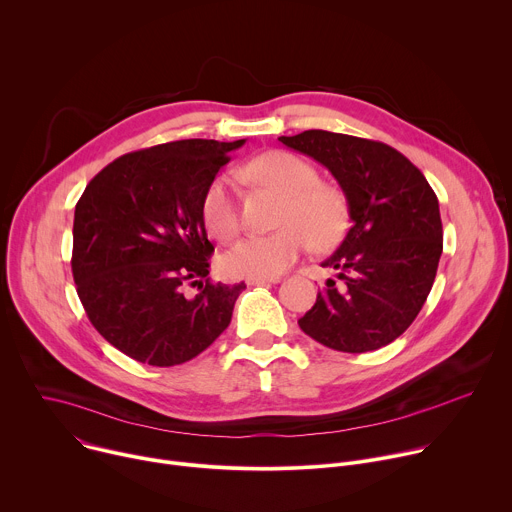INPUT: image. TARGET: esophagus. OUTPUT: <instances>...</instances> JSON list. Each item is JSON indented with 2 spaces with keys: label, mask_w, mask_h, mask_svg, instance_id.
<instances>
[{
  "label": "esophagus",
  "mask_w": 512,
  "mask_h": 512,
  "mask_svg": "<svg viewBox=\"0 0 512 512\" xmlns=\"http://www.w3.org/2000/svg\"><path fill=\"white\" fill-rule=\"evenodd\" d=\"M281 277H253V279H247L249 285H269V283H279Z\"/></svg>",
  "instance_id": "1"
}]
</instances>
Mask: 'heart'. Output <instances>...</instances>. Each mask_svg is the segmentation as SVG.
<instances>
[{
	"mask_svg": "<svg viewBox=\"0 0 512 512\" xmlns=\"http://www.w3.org/2000/svg\"><path fill=\"white\" fill-rule=\"evenodd\" d=\"M245 174L283 196L277 227L271 235H249L237 241L223 257L221 269L229 277H277L294 265L310 247L330 249L346 231V200L330 184L318 182V172L306 160L289 152H267L255 158ZM202 223L218 241H231L239 233V212L233 184L216 176L204 190L200 204Z\"/></svg>",
	"mask_w": 512,
	"mask_h": 512,
	"instance_id": "b5f03b06",
	"label": "heart"
}]
</instances>
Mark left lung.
Segmentation results:
<instances>
[{"instance_id":"8db88e82","label":"left lung","mask_w":512,"mask_h":512,"mask_svg":"<svg viewBox=\"0 0 512 512\" xmlns=\"http://www.w3.org/2000/svg\"><path fill=\"white\" fill-rule=\"evenodd\" d=\"M279 141L322 164L346 196L350 229L322 263L338 271L300 328L340 352L399 338L423 308L442 257L440 202L425 176L391 145L310 129Z\"/></svg>"}]
</instances>
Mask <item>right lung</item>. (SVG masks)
<instances>
[{
  "mask_svg": "<svg viewBox=\"0 0 512 512\" xmlns=\"http://www.w3.org/2000/svg\"><path fill=\"white\" fill-rule=\"evenodd\" d=\"M245 139H180L125 154L85 188L72 277L97 332L123 354L174 367L221 336L245 283H212L200 204ZM186 284L201 291L188 299Z\"/></svg>",
  "mask_w": 512,
  "mask_h": 512,
  "instance_id": "obj_1",
  "label": "right lung"
}]
</instances>
